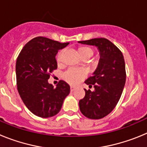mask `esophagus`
Returning <instances> with one entry per match:
<instances>
[{"instance_id":"1","label":"esophagus","mask_w":147,"mask_h":147,"mask_svg":"<svg viewBox=\"0 0 147 147\" xmlns=\"http://www.w3.org/2000/svg\"><path fill=\"white\" fill-rule=\"evenodd\" d=\"M75 89H76V88L74 86H71V91H74Z\"/></svg>"}]
</instances>
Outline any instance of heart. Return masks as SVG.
<instances>
[{
    "mask_svg": "<svg viewBox=\"0 0 147 147\" xmlns=\"http://www.w3.org/2000/svg\"><path fill=\"white\" fill-rule=\"evenodd\" d=\"M80 54L82 57L85 56V54H93V51L88 47H81L79 49ZM63 54V50L60 51L57 56V62H61L62 61V57ZM88 76V71L85 68H80V67H69L66 70L63 74L62 78L65 80L67 82L70 83L71 85H77L81 82L85 77Z\"/></svg>",
    "mask_w": 147,
    "mask_h": 147,
    "instance_id": "heart-1",
    "label": "heart"
}]
</instances>
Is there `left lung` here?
<instances>
[{
  "label": "left lung",
  "mask_w": 147,
  "mask_h": 147,
  "mask_svg": "<svg viewBox=\"0 0 147 147\" xmlns=\"http://www.w3.org/2000/svg\"><path fill=\"white\" fill-rule=\"evenodd\" d=\"M79 42L95 45L100 53L96 70L85 82L90 88L93 86L94 91L85 89V97L79 102L80 111L88 119H102L112 112L123 92L126 82L124 56L119 48L106 38Z\"/></svg>",
  "instance_id": "1"
}]
</instances>
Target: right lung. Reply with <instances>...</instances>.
I'll return each instance as SVG.
<instances>
[{
	"instance_id": "1",
	"label": "right lung",
	"mask_w": 147,
	"mask_h": 147,
	"mask_svg": "<svg viewBox=\"0 0 147 147\" xmlns=\"http://www.w3.org/2000/svg\"><path fill=\"white\" fill-rule=\"evenodd\" d=\"M68 44L37 37L24 45L17 58L18 93L27 108L39 117L57 115L69 94L70 86L63 80L57 88L48 82L51 74L57 68L55 57L58 51Z\"/></svg>"
}]
</instances>
